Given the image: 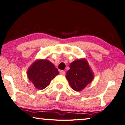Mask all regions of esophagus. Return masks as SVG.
<instances>
[{
    "label": "esophagus",
    "instance_id": "obj_1",
    "mask_svg": "<svg viewBox=\"0 0 125 125\" xmlns=\"http://www.w3.org/2000/svg\"><path fill=\"white\" fill-rule=\"evenodd\" d=\"M60 74L61 75H64L65 74V72L64 70H60Z\"/></svg>",
    "mask_w": 125,
    "mask_h": 125
}]
</instances>
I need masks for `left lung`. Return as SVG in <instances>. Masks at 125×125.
Here are the masks:
<instances>
[{
    "mask_svg": "<svg viewBox=\"0 0 125 125\" xmlns=\"http://www.w3.org/2000/svg\"><path fill=\"white\" fill-rule=\"evenodd\" d=\"M66 78L72 89L78 92L92 82L94 75L87 60L82 59L71 63Z\"/></svg>",
    "mask_w": 125,
    "mask_h": 125,
    "instance_id": "1",
    "label": "left lung"
}]
</instances>
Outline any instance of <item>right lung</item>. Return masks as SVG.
<instances>
[{"instance_id":"right-lung-1","label":"right lung","mask_w":125,"mask_h":125,"mask_svg":"<svg viewBox=\"0 0 125 125\" xmlns=\"http://www.w3.org/2000/svg\"><path fill=\"white\" fill-rule=\"evenodd\" d=\"M58 70L52 63L47 60H38L28 69V78L37 89L46 88L52 80L59 74Z\"/></svg>"}]
</instances>
